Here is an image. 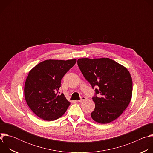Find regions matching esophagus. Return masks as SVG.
Returning <instances> with one entry per match:
<instances>
[{
  "instance_id": "1",
  "label": "esophagus",
  "mask_w": 153,
  "mask_h": 153,
  "mask_svg": "<svg viewBox=\"0 0 153 153\" xmlns=\"http://www.w3.org/2000/svg\"><path fill=\"white\" fill-rule=\"evenodd\" d=\"M85 99H86V97H85L82 96V97H81V99H80V100H77V102H82V101L85 100Z\"/></svg>"
}]
</instances>
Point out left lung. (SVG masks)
Here are the masks:
<instances>
[{
	"label": "left lung",
	"instance_id": "1",
	"mask_svg": "<svg viewBox=\"0 0 153 153\" xmlns=\"http://www.w3.org/2000/svg\"><path fill=\"white\" fill-rule=\"evenodd\" d=\"M77 65L92 88L98 86L93 97L95 108L91 113L92 119L102 124L116 119L132 97L133 82L128 70L109 58L79 59Z\"/></svg>",
	"mask_w": 153,
	"mask_h": 153
}]
</instances>
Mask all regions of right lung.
I'll return each mask as SVG.
<instances>
[{"label":"right lung","mask_w":153,"mask_h":153,"mask_svg":"<svg viewBox=\"0 0 153 153\" xmlns=\"http://www.w3.org/2000/svg\"><path fill=\"white\" fill-rule=\"evenodd\" d=\"M76 61L46 60L29 72L25 83V98L32 111L40 119L55 120L66 112L70 102L59 90L62 79Z\"/></svg>","instance_id":"add662e5"}]
</instances>
